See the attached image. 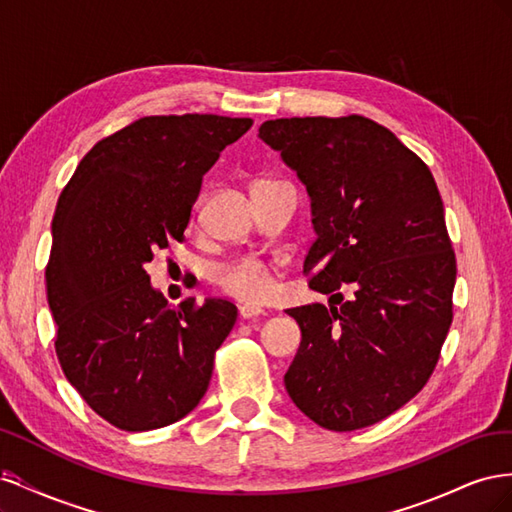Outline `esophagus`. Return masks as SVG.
Here are the masks:
<instances>
[{
    "instance_id": "34e87169",
    "label": "esophagus",
    "mask_w": 512,
    "mask_h": 512,
    "mask_svg": "<svg viewBox=\"0 0 512 512\" xmlns=\"http://www.w3.org/2000/svg\"><path fill=\"white\" fill-rule=\"evenodd\" d=\"M239 316H241L243 320H252V318H258V316H265V309L258 307V305L245 303V305L239 307Z\"/></svg>"
}]
</instances>
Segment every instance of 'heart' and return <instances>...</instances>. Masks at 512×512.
Masks as SVG:
<instances>
[{"label": "heart", "mask_w": 512, "mask_h": 512, "mask_svg": "<svg viewBox=\"0 0 512 512\" xmlns=\"http://www.w3.org/2000/svg\"><path fill=\"white\" fill-rule=\"evenodd\" d=\"M213 280L228 297L256 303L271 290V267L258 258H237L215 267Z\"/></svg>", "instance_id": "1"}]
</instances>
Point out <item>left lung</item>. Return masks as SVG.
<instances>
[{
  "mask_svg": "<svg viewBox=\"0 0 512 512\" xmlns=\"http://www.w3.org/2000/svg\"><path fill=\"white\" fill-rule=\"evenodd\" d=\"M258 132L312 198L318 239L303 275L331 294V307L288 309L303 337L286 391L324 429L369 427L423 389L453 322L457 262L438 185L361 115L273 119Z\"/></svg>",
  "mask_w": 512,
  "mask_h": 512,
  "instance_id": "1",
  "label": "left lung"
}]
</instances>
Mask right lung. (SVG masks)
Masks as SVG:
<instances>
[{
	"instance_id": "right-lung-1",
	"label": "right lung",
	"mask_w": 512,
	"mask_h": 512,
	"mask_svg": "<svg viewBox=\"0 0 512 512\" xmlns=\"http://www.w3.org/2000/svg\"><path fill=\"white\" fill-rule=\"evenodd\" d=\"M252 123L143 117L91 147L57 200L44 273L55 352L87 406L117 429L177 423L209 389L237 307L224 299L168 307L145 265L183 241L203 175Z\"/></svg>"
}]
</instances>
